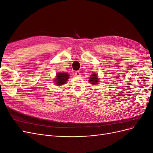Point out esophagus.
<instances>
[{"label":"esophagus","instance_id":"1","mask_svg":"<svg viewBox=\"0 0 153 153\" xmlns=\"http://www.w3.org/2000/svg\"><path fill=\"white\" fill-rule=\"evenodd\" d=\"M75 75L76 76H81V73L79 71H76L75 72Z\"/></svg>","mask_w":153,"mask_h":153}]
</instances>
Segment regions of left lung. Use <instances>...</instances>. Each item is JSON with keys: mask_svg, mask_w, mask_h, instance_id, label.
I'll return each mask as SVG.
<instances>
[{"mask_svg": "<svg viewBox=\"0 0 153 153\" xmlns=\"http://www.w3.org/2000/svg\"><path fill=\"white\" fill-rule=\"evenodd\" d=\"M98 77H97V75L96 74H93V75H91V77H90V80L89 82H91V84H93V85H96L98 84Z\"/></svg>", "mask_w": 153, "mask_h": 153, "instance_id": "8db88e82", "label": "left lung"}]
</instances>
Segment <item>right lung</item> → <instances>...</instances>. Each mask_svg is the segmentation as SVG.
Returning a JSON list of instances; mask_svg holds the SVG:
<instances>
[{
	"instance_id": "right-lung-1",
	"label": "right lung",
	"mask_w": 153,
	"mask_h": 153,
	"mask_svg": "<svg viewBox=\"0 0 153 153\" xmlns=\"http://www.w3.org/2000/svg\"><path fill=\"white\" fill-rule=\"evenodd\" d=\"M56 80H55V84L57 85H61L64 84H66V81L69 78L68 73H57L56 76Z\"/></svg>"
}]
</instances>
